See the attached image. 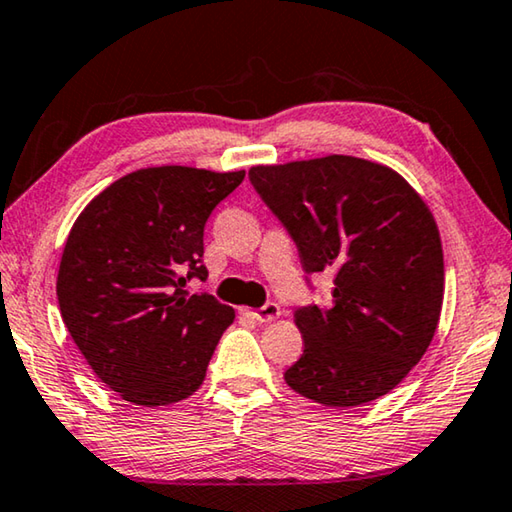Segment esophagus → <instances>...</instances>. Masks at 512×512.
<instances>
[{"instance_id":"obj_1","label":"esophagus","mask_w":512,"mask_h":512,"mask_svg":"<svg viewBox=\"0 0 512 512\" xmlns=\"http://www.w3.org/2000/svg\"><path fill=\"white\" fill-rule=\"evenodd\" d=\"M280 305L278 303H273V300H269V303L266 305H262L259 307V310H255V312H250V316H253L255 321H259V323H269V321H275L280 316Z\"/></svg>"}]
</instances>
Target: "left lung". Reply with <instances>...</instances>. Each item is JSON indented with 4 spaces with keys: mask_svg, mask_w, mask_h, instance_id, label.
<instances>
[{
    "mask_svg": "<svg viewBox=\"0 0 512 512\" xmlns=\"http://www.w3.org/2000/svg\"><path fill=\"white\" fill-rule=\"evenodd\" d=\"M248 177L305 273H332L330 307L294 312L305 348L287 385L330 408L385 396L440 321L444 257L433 214L392 168L344 154L255 166Z\"/></svg>",
    "mask_w": 512,
    "mask_h": 512,
    "instance_id": "left-lung-1",
    "label": "left lung"
}]
</instances>
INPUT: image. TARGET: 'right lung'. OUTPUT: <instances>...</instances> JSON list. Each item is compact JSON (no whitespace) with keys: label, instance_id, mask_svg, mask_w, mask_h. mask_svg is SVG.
Returning <instances> with one entry per match:
<instances>
[{"label":"right lung","instance_id":"add662e5","mask_svg":"<svg viewBox=\"0 0 512 512\" xmlns=\"http://www.w3.org/2000/svg\"><path fill=\"white\" fill-rule=\"evenodd\" d=\"M243 177L143 168L107 186L72 225L56 278L63 323L125 401L168 405L205 380L234 310L184 287L207 280L205 223Z\"/></svg>","mask_w":512,"mask_h":512}]
</instances>
